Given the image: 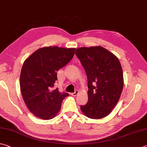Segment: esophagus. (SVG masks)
I'll return each mask as SVG.
<instances>
[{
  "label": "esophagus",
  "mask_w": 147,
  "mask_h": 147,
  "mask_svg": "<svg viewBox=\"0 0 147 147\" xmlns=\"http://www.w3.org/2000/svg\"><path fill=\"white\" fill-rule=\"evenodd\" d=\"M78 93H79V91L78 90H76L75 92H73V93H71V96H76L78 94Z\"/></svg>",
  "instance_id": "esophagus-1"
}]
</instances>
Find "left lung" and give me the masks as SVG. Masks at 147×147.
Returning <instances> with one entry per match:
<instances>
[{"instance_id":"obj_1","label":"left lung","mask_w":147,"mask_h":147,"mask_svg":"<svg viewBox=\"0 0 147 147\" xmlns=\"http://www.w3.org/2000/svg\"><path fill=\"white\" fill-rule=\"evenodd\" d=\"M76 51L88 79V100L81 110L91 119L106 117L117 105L123 88L119 59L101 46L82 47Z\"/></svg>"}]
</instances>
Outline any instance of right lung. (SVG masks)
<instances>
[{
	"label": "right lung",
	"instance_id": "obj_1",
	"mask_svg": "<svg viewBox=\"0 0 147 147\" xmlns=\"http://www.w3.org/2000/svg\"><path fill=\"white\" fill-rule=\"evenodd\" d=\"M76 48L57 46L42 48L33 53L23 64L20 77V91L30 111L40 119L55 117L68 93L53 90L57 71L66 65Z\"/></svg>",
	"mask_w": 147,
	"mask_h": 147
}]
</instances>
